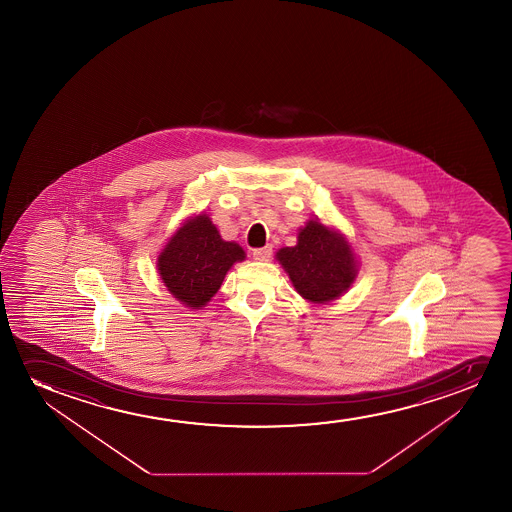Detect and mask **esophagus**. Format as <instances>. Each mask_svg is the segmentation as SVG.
<instances>
[{
  "mask_svg": "<svg viewBox=\"0 0 512 512\" xmlns=\"http://www.w3.org/2000/svg\"><path fill=\"white\" fill-rule=\"evenodd\" d=\"M273 255V246L266 245L264 248H257L253 250V259L255 260H269Z\"/></svg>",
  "mask_w": 512,
  "mask_h": 512,
  "instance_id": "esophagus-1",
  "label": "esophagus"
}]
</instances>
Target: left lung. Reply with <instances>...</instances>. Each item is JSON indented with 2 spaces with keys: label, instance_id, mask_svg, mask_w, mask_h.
Listing matches in <instances>:
<instances>
[{
  "label": "left lung",
  "instance_id": "obj_1",
  "mask_svg": "<svg viewBox=\"0 0 512 512\" xmlns=\"http://www.w3.org/2000/svg\"><path fill=\"white\" fill-rule=\"evenodd\" d=\"M276 260L287 271L297 294L313 304L343 295L358 273L350 243L320 220H309L297 234V245L278 250Z\"/></svg>",
  "mask_w": 512,
  "mask_h": 512
}]
</instances>
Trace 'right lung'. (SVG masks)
Segmentation results:
<instances>
[{
    "instance_id": "obj_1",
    "label": "right lung",
    "mask_w": 512,
    "mask_h": 512,
    "mask_svg": "<svg viewBox=\"0 0 512 512\" xmlns=\"http://www.w3.org/2000/svg\"><path fill=\"white\" fill-rule=\"evenodd\" d=\"M245 257V250L234 241H224L210 217L201 213L169 238L157 269L169 294L185 308L201 309L217 294L227 271Z\"/></svg>"
}]
</instances>
